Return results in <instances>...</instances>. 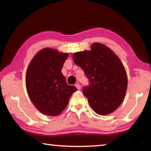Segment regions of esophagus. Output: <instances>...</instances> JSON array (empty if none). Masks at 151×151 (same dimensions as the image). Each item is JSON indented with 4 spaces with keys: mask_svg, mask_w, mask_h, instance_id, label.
Segmentation results:
<instances>
[{
    "mask_svg": "<svg viewBox=\"0 0 151 151\" xmlns=\"http://www.w3.org/2000/svg\"><path fill=\"white\" fill-rule=\"evenodd\" d=\"M75 86H76V88H77L78 89H81V84H78H78H76L75 85Z\"/></svg>",
    "mask_w": 151,
    "mask_h": 151,
    "instance_id": "obj_1",
    "label": "esophagus"
}]
</instances>
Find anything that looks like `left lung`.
Instances as JSON below:
<instances>
[{
  "label": "left lung",
  "mask_w": 151,
  "mask_h": 151,
  "mask_svg": "<svg viewBox=\"0 0 151 151\" xmlns=\"http://www.w3.org/2000/svg\"><path fill=\"white\" fill-rule=\"evenodd\" d=\"M73 61L84 70L89 85L83 93L96 113L111 114L123 102L127 89V76L115 54L101 43L92 45L91 50L73 54Z\"/></svg>",
  "instance_id": "left-lung-1"
}]
</instances>
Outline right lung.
<instances>
[{"label":"right lung","instance_id":"add662e5","mask_svg":"<svg viewBox=\"0 0 151 151\" xmlns=\"http://www.w3.org/2000/svg\"><path fill=\"white\" fill-rule=\"evenodd\" d=\"M68 53L46 48L31 61L27 71L26 86L31 101L41 113L59 115L65 108L70 96L77 90L67 84L61 72Z\"/></svg>","mask_w":151,"mask_h":151}]
</instances>
